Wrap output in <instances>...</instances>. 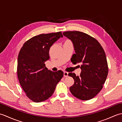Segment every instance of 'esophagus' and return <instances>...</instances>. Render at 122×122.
Here are the masks:
<instances>
[{"label":"esophagus","mask_w":122,"mask_h":122,"mask_svg":"<svg viewBox=\"0 0 122 122\" xmlns=\"http://www.w3.org/2000/svg\"><path fill=\"white\" fill-rule=\"evenodd\" d=\"M63 76L64 77H67L68 76V73L67 72L64 71V74H63Z\"/></svg>","instance_id":"1"}]
</instances>
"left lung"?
I'll list each match as a JSON object with an SVG mask.
<instances>
[{
  "instance_id": "obj_1",
  "label": "left lung",
  "mask_w": 122,
  "mask_h": 122,
  "mask_svg": "<svg viewBox=\"0 0 122 122\" xmlns=\"http://www.w3.org/2000/svg\"><path fill=\"white\" fill-rule=\"evenodd\" d=\"M63 35L73 44L76 53L72 62L81 63L80 76L69 73L74 80L70 87L72 94L81 100L94 97L103 87L108 74V65L104 49L97 40L82 32L73 31L63 32Z\"/></svg>"
}]
</instances>
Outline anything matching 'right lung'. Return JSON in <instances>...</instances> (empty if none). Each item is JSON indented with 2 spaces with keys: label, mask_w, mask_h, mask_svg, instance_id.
I'll list each match as a JSON object with an SVG mask.
<instances>
[{
  "label": "right lung",
  "mask_w": 122,
  "mask_h": 122,
  "mask_svg": "<svg viewBox=\"0 0 122 122\" xmlns=\"http://www.w3.org/2000/svg\"><path fill=\"white\" fill-rule=\"evenodd\" d=\"M60 37L61 31L40 34L30 39L20 49L18 56L17 76L27 97L34 102L47 100L63 76V72H53L45 66L50 58L49 52Z\"/></svg>",
  "instance_id": "1"
}]
</instances>
